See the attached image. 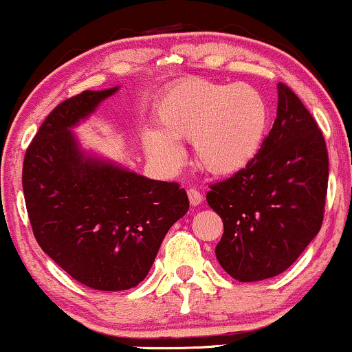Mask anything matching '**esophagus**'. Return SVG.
Wrapping results in <instances>:
<instances>
[{
	"label": "esophagus",
	"instance_id": "1",
	"mask_svg": "<svg viewBox=\"0 0 352 352\" xmlns=\"http://www.w3.org/2000/svg\"><path fill=\"white\" fill-rule=\"evenodd\" d=\"M187 193H188V200H190V205H192V207H197V205L201 204V200H204V197H201V193L199 192V190L190 188Z\"/></svg>",
	"mask_w": 352,
	"mask_h": 352
}]
</instances>
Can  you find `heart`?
Wrapping results in <instances>:
<instances>
[{
  "instance_id": "1",
  "label": "heart",
  "mask_w": 352,
  "mask_h": 352,
  "mask_svg": "<svg viewBox=\"0 0 352 352\" xmlns=\"http://www.w3.org/2000/svg\"><path fill=\"white\" fill-rule=\"evenodd\" d=\"M159 131L144 132L151 159L168 168L182 162L175 142H193L200 168L213 175L243 170L261 151L268 107L248 84L185 79L167 89L157 106Z\"/></svg>"
}]
</instances>
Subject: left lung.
Returning a JSON list of instances; mask_svg holds the SVG:
<instances>
[{
  "label": "left lung",
  "instance_id": "left-lung-1",
  "mask_svg": "<svg viewBox=\"0 0 352 352\" xmlns=\"http://www.w3.org/2000/svg\"><path fill=\"white\" fill-rule=\"evenodd\" d=\"M328 175L322 132L300 98L280 82L276 119L261 151L207 193L223 221L215 248L221 268L243 283L288 270L321 228Z\"/></svg>",
  "mask_w": 352,
  "mask_h": 352
}]
</instances>
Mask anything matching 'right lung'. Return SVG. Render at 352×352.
<instances>
[{"label":"right lung","mask_w":352,"mask_h":352,"mask_svg":"<svg viewBox=\"0 0 352 352\" xmlns=\"http://www.w3.org/2000/svg\"><path fill=\"white\" fill-rule=\"evenodd\" d=\"M117 89L63 100L44 119L23 164L36 241L76 281L100 292L139 285L164 236L190 207L177 182L145 179L79 148L71 127Z\"/></svg>","instance_id":"obj_1"}]
</instances>
